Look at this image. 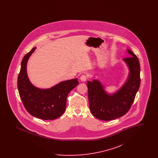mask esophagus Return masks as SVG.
<instances>
[{"label":"esophagus","mask_w":158,"mask_h":158,"mask_svg":"<svg viewBox=\"0 0 158 158\" xmlns=\"http://www.w3.org/2000/svg\"><path fill=\"white\" fill-rule=\"evenodd\" d=\"M87 78H88L87 76H86L85 75H82L81 76V77H80L81 80L82 81H83V82L86 81V79H87Z\"/></svg>","instance_id":"esophagus-1"}]
</instances>
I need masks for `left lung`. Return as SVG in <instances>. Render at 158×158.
Here are the masks:
<instances>
[{"label":"left lung","mask_w":158,"mask_h":158,"mask_svg":"<svg viewBox=\"0 0 158 158\" xmlns=\"http://www.w3.org/2000/svg\"><path fill=\"white\" fill-rule=\"evenodd\" d=\"M130 57L124 59L130 69L127 81L120 90L108 95L97 80L88 81V99L90 112L101 120L109 121L124 115L133 104L140 84V67L138 57L127 50Z\"/></svg>","instance_id":"left-lung-1"}]
</instances>
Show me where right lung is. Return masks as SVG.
<instances>
[{
  "label": "right lung",
  "mask_w": 158,
  "mask_h": 158,
  "mask_svg": "<svg viewBox=\"0 0 158 158\" xmlns=\"http://www.w3.org/2000/svg\"><path fill=\"white\" fill-rule=\"evenodd\" d=\"M36 47L26 54L18 77V89L27 111L38 118L54 120L64 113L69 93L78 85L77 79L61 82L50 89H41L33 86L27 73V63Z\"/></svg>",
  "instance_id": "obj_1"
}]
</instances>
